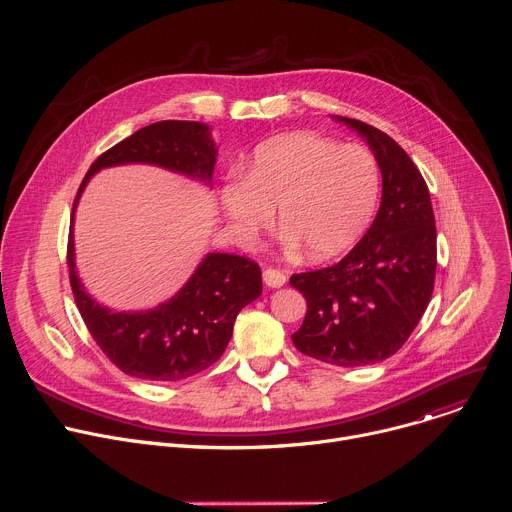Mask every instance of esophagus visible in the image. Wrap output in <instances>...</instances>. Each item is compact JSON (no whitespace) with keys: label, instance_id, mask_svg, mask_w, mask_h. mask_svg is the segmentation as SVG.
Instances as JSON below:
<instances>
[{"label":"esophagus","instance_id":"obj_1","mask_svg":"<svg viewBox=\"0 0 512 512\" xmlns=\"http://www.w3.org/2000/svg\"><path fill=\"white\" fill-rule=\"evenodd\" d=\"M263 281H265V285L267 287H281V285H285V275L279 271V269H271V267H267L265 271H263Z\"/></svg>","mask_w":512,"mask_h":512}]
</instances>
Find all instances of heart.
<instances>
[{
    "mask_svg": "<svg viewBox=\"0 0 512 512\" xmlns=\"http://www.w3.org/2000/svg\"><path fill=\"white\" fill-rule=\"evenodd\" d=\"M381 194V170L364 145L294 131L255 150L247 178L221 188L225 214L241 237L273 223V206L287 249L306 247L314 259L334 257L367 231Z\"/></svg>",
    "mask_w": 512,
    "mask_h": 512,
    "instance_id": "obj_1",
    "label": "heart"
}]
</instances>
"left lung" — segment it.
I'll return each mask as SVG.
<instances>
[{
    "mask_svg": "<svg viewBox=\"0 0 512 512\" xmlns=\"http://www.w3.org/2000/svg\"><path fill=\"white\" fill-rule=\"evenodd\" d=\"M367 139L383 196L371 229L336 265L291 275L308 312L294 346L334 367H364L395 354L433 291L435 218L427 184L401 145L381 129L334 115Z\"/></svg>",
    "mask_w": 512,
    "mask_h": 512,
    "instance_id": "left-lung-1",
    "label": "left lung"
}]
</instances>
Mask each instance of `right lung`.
<instances>
[{"label":"right lung","instance_id":"right-lung-1","mask_svg":"<svg viewBox=\"0 0 512 512\" xmlns=\"http://www.w3.org/2000/svg\"><path fill=\"white\" fill-rule=\"evenodd\" d=\"M216 156L208 125L158 121L99 156L75 198L68 235L72 294L95 342L129 377L172 383L208 369L223 356L239 312L261 296V269L239 255L206 253L170 300L150 310H111L89 294L77 271L75 214L81 194L97 172L129 164L156 166L210 186Z\"/></svg>","mask_w":512,"mask_h":512}]
</instances>
